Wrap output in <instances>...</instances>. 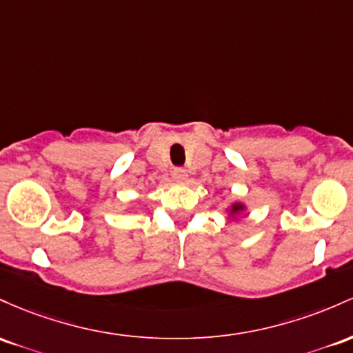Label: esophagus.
<instances>
[{
	"instance_id": "1",
	"label": "esophagus",
	"mask_w": 353,
	"mask_h": 353,
	"mask_svg": "<svg viewBox=\"0 0 353 353\" xmlns=\"http://www.w3.org/2000/svg\"><path fill=\"white\" fill-rule=\"evenodd\" d=\"M187 170L181 168V166H176V168H173V178H175L176 181H185L187 180Z\"/></svg>"
}]
</instances>
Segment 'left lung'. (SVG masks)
<instances>
[{
  "label": "left lung",
  "instance_id": "obj_1",
  "mask_svg": "<svg viewBox=\"0 0 353 353\" xmlns=\"http://www.w3.org/2000/svg\"><path fill=\"white\" fill-rule=\"evenodd\" d=\"M241 210V205H233L232 207V212H240Z\"/></svg>",
  "mask_w": 353,
  "mask_h": 353
}]
</instances>
